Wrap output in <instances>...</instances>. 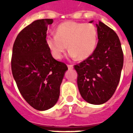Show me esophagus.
Masks as SVG:
<instances>
[{
  "label": "esophagus",
  "instance_id": "34e87169",
  "mask_svg": "<svg viewBox=\"0 0 133 133\" xmlns=\"http://www.w3.org/2000/svg\"><path fill=\"white\" fill-rule=\"evenodd\" d=\"M68 68L69 70H72V69H73V65H68Z\"/></svg>",
  "mask_w": 133,
  "mask_h": 133
}]
</instances>
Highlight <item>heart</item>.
<instances>
[{"mask_svg":"<svg viewBox=\"0 0 133 133\" xmlns=\"http://www.w3.org/2000/svg\"><path fill=\"white\" fill-rule=\"evenodd\" d=\"M97 38V29L94 24L68 21L58 25L56 34L46 36L45 43L52 56L56 59L62 58L68 47L71 58L78 57L83 60L94 52Z\"/></svg>","mask_w":133,"mask_h":133,"instance_id":"b5f03b06","label":"heart"}]
</instances>
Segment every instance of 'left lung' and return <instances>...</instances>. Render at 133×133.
<instances>
[{
	"label": "left lung",
	"mask_w": 133,
	"mask_h": 133,
	"mask_svg": "<svg viewBox=\"0 0 133 133\" xmlns=\"http://www.w3.org/2000/svg\"><path fill=\"white\" fill-rule=\"evenodd\" d=\"M97 27L99 41L95 51L74 68L81 97L88 103L99 105L108 101L115 92L124 64V54L115 32L101 21Z\"/></svg>",
	"instance_id": "1"
}]
</instances>
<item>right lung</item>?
Masks as SVG:
<instances>
[{
    "mask_svg": "<svg viewBox=\"0 0 133 133\" xmlns=\"http://www.w3.org/2000/svg\"><path fill=\"white\" fill-rule=\"evenodd\" d=\"M50 18L36 20L18 34L12 49L11 72L20 93L34 109L53 107L60 95V85L68 70L55 60L46 45Z\"/></svg>",
    "mask_w": 133,
    "mask_h": 133,
    "instance_id": "right-lung-1",
    "label": "right lung"
}]
</instances>
